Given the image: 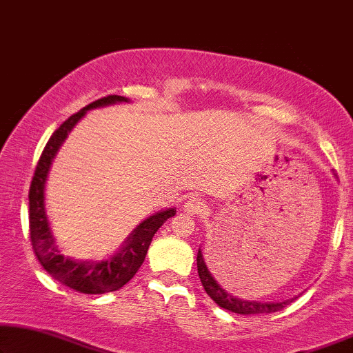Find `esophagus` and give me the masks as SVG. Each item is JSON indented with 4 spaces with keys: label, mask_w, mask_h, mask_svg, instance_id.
Returning <instances> with one entry per match:
<instances>
[{
    "label": "esophagus",
    "mask_w": 353,
    "mask_h": 353,
    "mask_svg": "<svg viewBox=\"0 0 353 353\" xmlns=\"http://www.w3.org/2000/svg\"><path fill=\"white\" fill-rule=\"evenodd\" d=\"M183 211L188 212V214H201L205 211V203L200 198H192L183 205Z\"/></svg>",
    "instance_id": "esophagus-1"
}]
</instances>
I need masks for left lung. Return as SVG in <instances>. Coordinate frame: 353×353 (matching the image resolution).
Here are the masks:
<instances>
[{
    "label": "left lung",
    "instance_id": "8db88e82",
    "mask_svg": "<svg viewBox=\"0 0 353 353\" xmlns=\"http://www.w3.org/2000/svg\"><path fill=\"white\" fill-rule=\"evenodd\" d=\"M196 267H198V275H200V280L205 286V291L208 296L211 297L212 301L216 302L217 305L222 307V309L230 310L233 314H241V315H251V314H272V312L281 310L283 307L291 304L294 299H288L283 302H269V304H262V302L256 301H243L238 299V297L228 294L225 290L217 285V281L212 278V275L208 270L205 264V259H203L201 250H198L196 256Z\"/></svg>",
    "mask_w": 353,
    "mask_h": 353
}]
</instances>
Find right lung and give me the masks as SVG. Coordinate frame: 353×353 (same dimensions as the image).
Masks as SVG:
<instances>
[{
	"instance_id": "right-lung-1",
	"label": "right lung",
	"mask_w": 353,
	"mask_h": 353,
	"mask_svg": "<svg viewBox=\"0 0 353 353\" xmlns=\"http://www.w3.org/2000/svg\"><path fill=\"white\" fill-rule=\"evenodd\" d=\"M117 102H128V99L123 96L97 99V101L77 112L75 115H72L54 131L46 147H44L41 157H39L28 192L30 240H32L34 256L43 265V269L52 278H56L57 281L72 288V290L84 292V294H103V292L117 291L125 286L145 261L148 246H150L152 238L158 228L165 224V221L176 214L174 208H171V210L157 212V214L141 222L123 243L121 250L110 259L101 262L73 261L70 257H63L61 251L57 250L46 211H44V183H46L49 168H51L54 157L61 148L62 142L67 139L68 132L81 120L84 113L91 108L105 107Z\"/></svg>"
}]
</instances>
